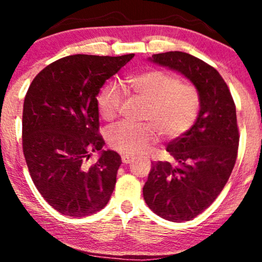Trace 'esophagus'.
<instances>
[{"label":"esophagus","instance_id":"esophagus-1","mask_svg":"<svg viewBox=\"0 0 262 262\" xmlns=\"http://www.w3.org/2000/svg\"><path fill=\"white\" fill-rule=\"evenodd\" d=\"M132 160H133V158H132L130 155H122V161L124 162V164H129Z\"/></svg>","mask_w":262,"mask_h":262}]
</instances>
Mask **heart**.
<instances>
[{"label": "heart", "instance_id": "b5f03b06", "mask_svg": "<svg viewBox=\"0 0 262 262\" xmlns=\"http://www.w3.org/2000/svg\"><path fill=\"white\" fill-rule=\"evenodd\" d=\"M128 87L146 103L144 119L151 123L121 122L107 130L108 144L123 154H139L156 138L175 139L193 127L200 112V93L193 85L180 82L175 75L148 70L129 77ZM123 93L116 83H108L97 96V107L104 121H112L119 112Z\"/></svg>", "mask_w": 262, "mask_h": 262}]
</instances>
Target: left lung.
Masks as SVG:
<instances>
[{
    "label": "left lung",
    "mask_w": 262,
    "mask_h": 262,
    "mask_svg": "<svg viewBox=\"0 0 262 262\" xmlns=\"http://www.w3.org/2000/svg\"><path fill=\"white\" fill-rule=\"evenodd\" d=\"M150 60L182 74L200 93L193 127L170 141L166 151L172 161L152 162L143 187L152 212L182 223L208 208L229 180L239 146L235 104L223 77L196 56L167 52Z\"/></svg>",
    "instance_id": "1"
}]
</instances>
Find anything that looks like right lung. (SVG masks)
<instances>
[{
    "label": "right lung",
    "instance_id": "obj_1",
    "mask_svg": "<svg viewBox=\"0 0 262 262\" xmlns=\"http://www.w3.org/2000/svg\"><path fill=\"white\" fill-rule=\"evenodd\" d=\"M133 56H65L44 68L27 91L23 154L39 193L61 214H93L112 196L122 160L102 150L97 95ZM92 151L101 155L89 168L84 161Z\"/></svg>",
    "mask_w": 262,
    "mask_h": 262
}]
</instances>
